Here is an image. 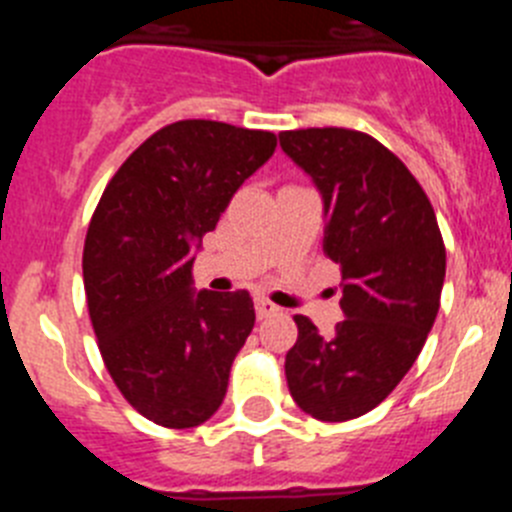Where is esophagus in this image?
<instances>
[{"label": "esophagus", "instance_id": "obj_1", "mask_svg": "<svg viewBox=\"0 0 512 512\" xmlns=\"http://www.w3.org/2000/svg\"><path fill=\"white\" fill-rule=\"evenodd\" d=\"M253 305H256V315H259V318H269V315H274V312L279 310V307L271 300H266V297H256Z\"/></svg>", "mask_w": 512, "mask_h": 512}]
</instances>
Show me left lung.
<instances>
[{
	"label": "left lung",
	"instance_id": "8db88e82",
	"mask_svg": "<svg viewBox=\"0 0 512 512\" xmlns=\"http://www.w3.org/2000/svg\"><path fill=\"white\" fill-rule=\"evenodd\" d=\"M279 146L323 194V251L343 279L333 336L295 315L297 343L284 361L289 395L312 418L343 423L377 408L423 351L441 305L446 248L418 179L372 135L284 130Z\"/></svg>",
	"mask_w": 512,
	"mask_h": 512
}]
</instances>
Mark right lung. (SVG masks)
<instances>
[{
    "instance_id": "1",
    "label": "right lung",
    "mask_w": 512,
    "mask_h": 512,
    "mask_svg": "<svg viewBox=\"0 0 512 512\" xmlns=\"http://www.w3.org/2000/svg\"><path fill=\"white\" fill-rule=\"evenodd\" d=\"M277 148L269 130L179 120L143 140L104 187L84 241V292L99 354L122 397L164 428L220 408L256 323L238 292H194L202 235Z\"/></svg>"
}]
</instances>
